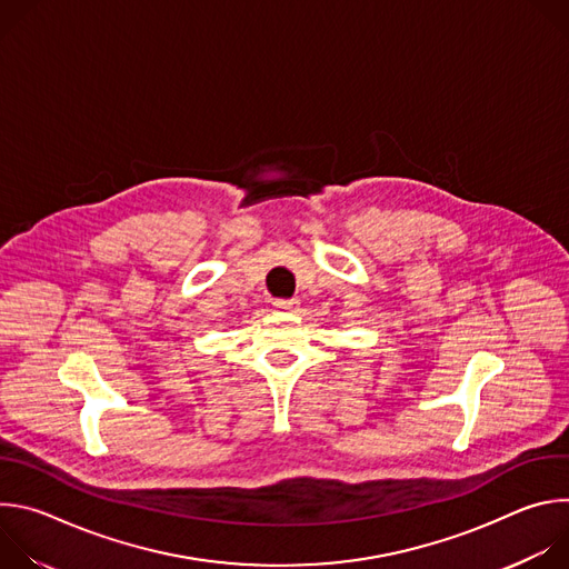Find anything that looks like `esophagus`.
I'll list each match as a JSON object with an SVG mask.
<instances>
[{"mask_svg": "<svg viewBox=\"0 0 569 569\" xmlns=\"http://www.w3.org/2000/svg\"><path fill=\"white\" fill-rule=\"evenodd\" d=\"M297 306H299V303H297L295 299H277V301H274V308L281 310V312H292V310H297Z\"/></svg>", "mask_w": 569, "mask_h": 569, "instance_id": "34e87169", "label": "esophagus"}]
</instances>
